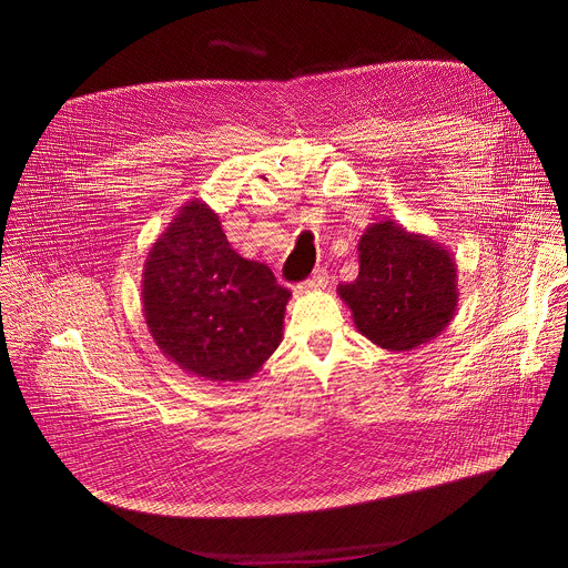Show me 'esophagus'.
Segmentation results:
<instances>
[{
    "label": "esophagus",
    "instance_id": "34e87169",
    "mask_svg": "<svg viewBox=\"0 0 568 568\" xmlns=\"http://www.w3.org/2000/svg\"><path fill=\"white\" fill-rule=\"evenodd\" d=\"M328 286V273L324 271V268H317L300 288L304 291V293H308V291H322V288H326Z\"/></svg>",
    "mask_w": 568,
    "mask_h": 568
}]
</instances>
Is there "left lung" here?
<instances>
[{
  "mask_svg": "<svg viewBox=\"0 0 568 568\" xmlns=\"http://www.w3.org/2000/svg\"><path fill=\"white\" fill-rule=\"evenodd\" d=\"M359 273L339 284L355 328L386 351H413L450 324L457 308V264L422 233L390 220L371 224L357 244Z\"/></svg>",
  "mask_w": 568,
  "mask_h": 568,
  "instance_id": "left-lung-1",
  "label": "left lung"
}]
</instances>
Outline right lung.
I'll return each instance as SVG.
<instances>
[{"label":"right lung","instance_id":"obj_1","mask_svg":"<svg viewBox=\"0 0 568 568\" xmlns=\"http://www.w3.org/2000/svg\"><path fill=\"white\" fill-rule=\"evenodd\" d=\"M291 291L262 262L237 255L215 211L180 206L151 246L142 311L158 348L211 382L251 379L282 342Z\"/></svg>","mask_w":568,"mask_h":568}]
</instances>
